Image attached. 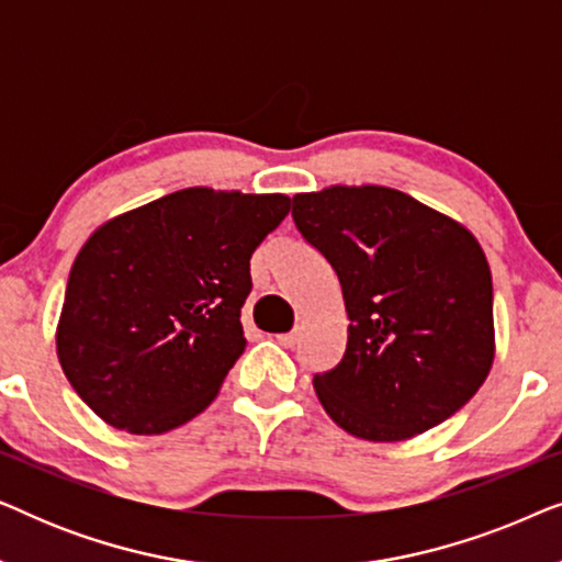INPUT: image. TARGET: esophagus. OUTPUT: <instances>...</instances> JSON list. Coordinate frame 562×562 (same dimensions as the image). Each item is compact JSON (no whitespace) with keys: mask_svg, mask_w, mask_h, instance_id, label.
I'll list each match as a JSON object with an SVG mask.
<instances>
[{"mask_svg":"<svg viewBox=\"0 0 562 562\" xmlns=\"http://www.w3.org/2000/svg\"><path fill=\"white\" fill-rule=\"evenodd\" d=\"M276 342L283 345V348H294L296 333H281V335H276Z\"/></svg>","mask_w":562,"mask_h":562,"instance_id":"obj_1","label":"esophagus"}]
</instances>
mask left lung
<instances>
[{"mask_svg": "<svg viewBox=\"0 0 562 562\" xmlns=\"http://www.w3.org/2000/svg\"><path fill=\"white\" fill-rule=\"evenodd\" d=\"M304 240L335 268L348 348L314 375L329 419L368 442H402L452 417L494 366V286L465 225L389 187L294 196Z\"/></svg>", "mask_w": 562, "mask_h": 562, "instance_id": "obj_1", "label": "left lung"}]
</instances>
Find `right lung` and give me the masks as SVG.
Masks as SVG:
<instances>
[{
    "mask_svg": "<svg viewBox=\"0 0 562 562\" xmlns=\"http://www.w3.org/2000/svg\"><path fill=\"white\" fill-rule=\"evenodd\" d=\"M289 210L286 194L191 187L89 235L68 273L56 352L97 417L164 435L214 402L245 350L250 256Z\"/></svg>",
    "mask_w": 562,
    "mask_h": 562,
    "instance_id": "1",
    "label": "right lung"
}]
</instances>
